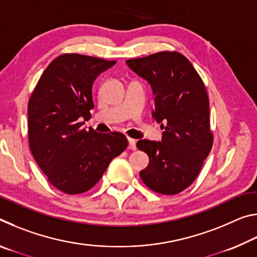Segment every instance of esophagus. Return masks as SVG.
Returning <instances> with one entry per match:
<instances>
[{
  "label": "esophagus",
  "instance_id": "esophagus-1",
  "mask_svg": "<svg viewBox=\"0 0 257 257\" xmlns=\"http://www.w3.org/2000/svg\"><path fill=\"white\" fill-rule=\"evenodd\" d=\"M128 142H129V149L130 150H136V141L133 138H128Z\"/></svg>",
  "mask_w": 257,
  "mask_h": 257
}]
</instances>
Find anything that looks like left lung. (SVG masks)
<instances>
[{"mask_svg": "<svg viewBox=\"0 0 257 257\" xmlns=\"http://www.w3.org/2000/svg\"><path fill=\"white\" fill-rule=\"evenodd\" d=\"M127 64L151 85L152 115L164 130L161 142H137L138 150L150 158L139 176L153 191L176 195L193 184L212 149L206 88L189 60L178 52L130 59Z\"/></svg>", "mask_w": 257, "mask_h": 257, "instance_id": "8db88e82", "label": "left lung"}]
</instances>
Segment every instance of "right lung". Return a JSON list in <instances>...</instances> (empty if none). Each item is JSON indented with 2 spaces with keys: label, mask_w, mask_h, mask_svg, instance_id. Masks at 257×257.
<instances>
[{
  "label": "right lung",
  "mask_w": 257,
  "mask_h": 257,
  "mask_svg": "<svg viewBox=\"0 0 257 257\" xmlns=\"http://www.w3.org/2000/svg\"><path fill=\"white\" fill-rule=\"evenodd\" d=\"M114 64L94 56L62 54L45 69L30 96V151L51 184L66 194L89 190L128 146L123 134L86 130L81 122L92 116L95 79Z\"/></svg>",
  "instance_id": "add662e5"
}]
</instances>
